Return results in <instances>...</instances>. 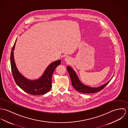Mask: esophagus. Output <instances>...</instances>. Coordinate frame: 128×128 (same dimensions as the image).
<instances>
[{
    "label": "esophagus",
    "mask_w": 128,
    "mask_h": 128,
    "mask_svg": "<svg viewBox=\"0 0 128 128\" xmlns=\"http://www.w3.org/2000/svg\"><path fill=\"white\" fill-rule=\"evenodd\" d=\"M68 60H69V58H68V57H66V58H65V60H66V61H68Z\"/></svg>",
    "instance_id": "obj_1"
}]
</instances>
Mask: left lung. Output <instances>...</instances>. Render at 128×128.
I'll return each mask as SVG.
<instances>
[{
    "instance_id": "left-lung-1",
    "label": "left lung",
    "mask_w": 128,
    "mask_h": 128,
    "mask_svg": "<svg viewBox=\"0 0 128 128\" xmlns=\"http://www.w3.org/2000/svg\"><path fill=\"white\" fill-rule=\"evenodd\" d=\"M67 70L70 74L72 85L74 88L75 90H76L77 91L79 92H80L85 93V94H92V93H95L98 92L100 91L110 83V80L108 83H106V84H104V85L101 86L100 87L91 88V87L85 86L83 84H82L79 80L78 77L75 72H74V70L70 67L68 66Z\"/></svg>"
}]
</instances>
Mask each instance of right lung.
I'll use <instances>...</instances> for the list:
<instances>
[{"label": "right lung", "mask_w": 128, "mask_h": 128, "mask_svg": "<svg viewBox=\"0 0 128 128\" xmlns=\"http://www.w3.org/2000/svg\"><path fill=\"white\" fill-rule=\"evenodd\" d=\"M16 42V40L12 49L10 56L11 70L16 83L23 91L31 94L41 95L48 92L51 89L52 75L56 68L60 64L61 60H60L51 64L39 79L29 80L21 75L16 68L13 56Z\"/></svg>", "instance_id": "obj_1"}]
</instances>
